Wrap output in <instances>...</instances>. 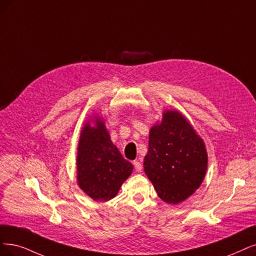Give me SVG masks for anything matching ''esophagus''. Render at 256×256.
<instances>
[{
    "mask_svg": "<svg viewBox=\"0 0 256 256\" xmlns=\"http://www.w3.org/2000/svg\"><path fill=\"white\" fill-rule=\"evenodd\" d=\"M133 164H134L135 170H136L137 172H141V171H142V164H141V162H139V160H135V162H134Z\"/></svg>",
    "mask_w": 256,
    "mask_h": 256,
    "instance_id": "1",
    "label": "esophagus"
}]
</instances>
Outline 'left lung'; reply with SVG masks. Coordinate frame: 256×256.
<instances>
[{"label":"left lung","mask_w":256,"mask_h":256,"mask_svg":"<svg viewBox=\"0 0 256 256\" xmlns=\"http://www.w3.org/2000/svg\"><path fill=\"white\" fill-rule=\"evenodd\" d=\"M144 172L168 204L186 200L200 186L208 166L204 140L177 110H164L150 130Z\"/></svg>","instance_id":"obj_1"}]
</instances>
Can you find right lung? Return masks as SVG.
Instances as JSON below:
<instances>
[{
  "label": "right lung",
  "instance_id": "1",
  "mask_svg": "<svg viewBox=\"0 0 256 256\" xmlns=\"http://www.w3.org/2000/svg\"><path fill=\"white\" fill-rule=\"evenodd\" d=\"M92 120L94 126L90 124ZM132 172L133 164L122 157L112 142L104 121L94 117L85 123L77 155V179L81 190L94 200H110Z\"/></svg>",
  "mask_w": 256,
  "mask_h": 256
}]
</instances>
